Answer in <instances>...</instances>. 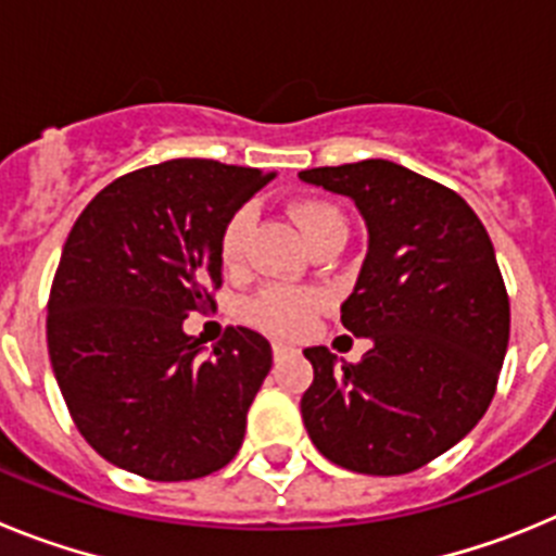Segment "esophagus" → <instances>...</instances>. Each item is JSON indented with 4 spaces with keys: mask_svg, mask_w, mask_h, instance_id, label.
Wrapping results in <instances>:
<instances>
[{
    "mask_svg": "<svg viewBox=\"0 0 556 556\" xmlns=\"http://www.w3.org/2000/svg\"><path fill=\"white\" fill-rule=\"evenodd\" d=\"M294 348L292 345H287V342H273V353H275V358H281V356H287V353H292Z\"/></svg>",
    "mask_w": 556,
    "mask_h": 556,
    "instance_id": "1",
    "label": "esophagus"
}]
</instances>
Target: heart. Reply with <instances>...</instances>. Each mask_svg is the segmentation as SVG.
Returning <instances> with one entry per match:
<instances>
[{"instance_id": "obj_1", "label": "heart", "mask_w": 556, "mask_h": 556, "mask_svg": "<svg viewBox=\"0 0 556 556\" xmlns=\"http://www.w3.org/2000/svg\"><path fill=\"white\" fill-rule=\"evenodd\" d=\"M292 217L308 244L320 242L323 236L333 233V230H345V219H342L339 208H333L331 203H323V200H303L292 208ZM253 228V205H242L225 219L223 230H219V262L228 269H239L244 264ZM320 308L323 292H317V289L264 287L250 301H244L242 312L255 326L267 328L273 333H283V337H294V333L306 331L312 317Z\"/></svg>"}]
</instances>
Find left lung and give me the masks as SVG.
I'll return each instance as SVG.
<instances>
[{
  "label": "left lung",
  "instance_id": "1",
  "mask_svg": "<svg viewBox=\"0 0 556 556\" xmlns=\"http://www.w3.org/2000/svg\"><path fill=\"white\" fill-rule=\"evenodd\" d=\"M303 184L345 194L370 248L342 326L370 339L339 365L306 348L301 397L312 443L333 465L401 476L454 448L495 395L509 342V294L488 230L448 186L392 161L317 166Z\"/></svg>",
  "mask_w": 556,
  "mask_h": 556
}]
</instances>
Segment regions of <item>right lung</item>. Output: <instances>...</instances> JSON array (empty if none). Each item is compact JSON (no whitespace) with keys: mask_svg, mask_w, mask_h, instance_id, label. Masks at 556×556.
Segmentation results:
<instances>
[{"mask_svg":"<svg viewBox=\"0 0 556 556\" xmlns=\"http://www.w3.org/2000/svg\"><path fill=\"white\" fill-rule=\"evenodd\" d=\"M273 175L208 159L127 172L68 230L47 303L58 387L86 443L136 476L189 481L242 448L273 367L258 331L184 333L223 287L219 230Z\"/></svg>","mask_w":556,"mask_h":556,"instance_id":"obj_1","label":"right lung"}]
</instances>
